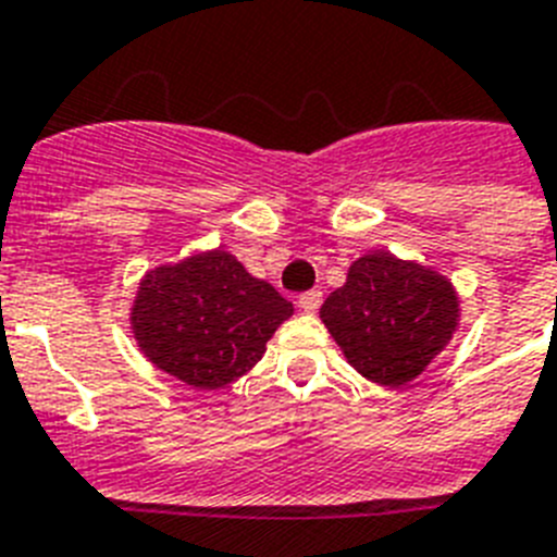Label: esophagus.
I'll use <instances>...</instances> for the list:
<instances>
[{"instance_id":"1","label":"esophagus","mask_w":557,"mask_h":557,"mask_svg":"<svg viewBox=\"0 0 557 557\" xmlns=\"http://www.w3.org/2000/svg\"><path fill=\"white\" fill-rule=\"evenodd\" d=\"M320 302H323V292L320 288H311V292H302L300 294V309L302 311H318Z\"/></svg>"}]
</instances>
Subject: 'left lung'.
Instances as JSON below:
<instances>
[{
    "mask_svg": "<svg viewBox=\"0 0 557 557\" xmlns=\"http://www.w3.org/2000/svg\"><path fill=\"white\" fill-rule=\"evenodd\" d=\"M320 318L363 377L406 386L449 343L458 297L435 271L381 251L351 265L346 286L325 297Z\"/></svg>",
    "mask_w": 557,
    "mask_h": 557,
    "instance_id": "8db88e82",
    "label": "left lung"
}]
</instances>
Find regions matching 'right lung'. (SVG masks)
Wrapping results in <instances>:
<instances>
[{
  "mask_svg": "<svg viewBox=\"0 0 557 557\" xmlns=\"http://www.w3.org/2000/svg\"><path fill=\"white\" fill-rule=\"evenodd\" d=\"M292 302L225 251L151 271L137 294L134 334L151 363L188 386L220 388L263 357Z\"/></svg>",
  "mask_w": 557,
  "mask_h": 557,
  "instance_id": "obj_1",
  "label": "right lung"
}]
</instances>
